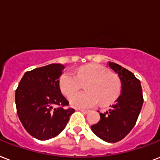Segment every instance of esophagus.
<instances>
[{"instance_id":"obj_1","label":"esophagus","mask_w":160,"mask_h":160,"mask_svg":"<svg viewBox=\"0 0 160 160\" xmlns=\"http://www.w3.org/2000/svg\"><path fill=\"white\" fill-rule=\"evenodd\" d=\"M79 111H81L82 113H84V114H88L89 112L88 110H85V109H79Z\"/></svg>"}]
</instances>
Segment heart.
<instances>
[{
	"mask_svg": "<svg viewBox=\"0 0 160 160\" xmlns=\"http://www.w3.org/2000/svg\"><path fill=\"white\" fill-rule=\"evenodd\" d=\"M85 85L87 92L74 93ZM60 88L74 108H91L101 102L102 106L112 103L117 99L121 92V82L116 75L110 72L105 67L98 64H89L79 68L77 75L72 72H66L59 80Z\"/></svg>",
	"mask_w": 160,
	"mask_h": 160,
	"instance_id": "heart-1",
	"label": "heart"
}]
</instances>
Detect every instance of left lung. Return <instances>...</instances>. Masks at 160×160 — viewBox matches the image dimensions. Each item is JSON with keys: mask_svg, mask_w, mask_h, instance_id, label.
<instances>
[{"mask_svg": "<svg viewBox=\"0 0 160 160\" xmlns=\"http://www.w3.org/2000/svg\"><path fill=\"white\" fill-rule=\"evenodd\" d=\"M108 67L118 74L121 82V94L103 113L100 121L92 125L95 135L108 143H116L124 138L134 127L143 106V98L140 81L117 63L108 62Z\"/></svg>", "mask_w": 160, "mask_h": 160, "instance_id": "8db88e82", "label": "left lung"}]
</instances>
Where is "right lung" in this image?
Segmentation results:
<instances>
[{"mask_svg":"<svg viewBox=\"0 0 160 160\" xmlns=\"http://www.w3.org/2000/svg\"><path fill=\"white\" fill-rule=\"evenodd\" d=\"M65 66L52 63L27 72L16 90L17 115L25 129L39 140H48L65 128L75 110L61 92L59 78Z\"/></svg>","mask_w":160,"mask_h":160,"instance_id":"right-lung-1","label":"right lung"}]
</instances>
